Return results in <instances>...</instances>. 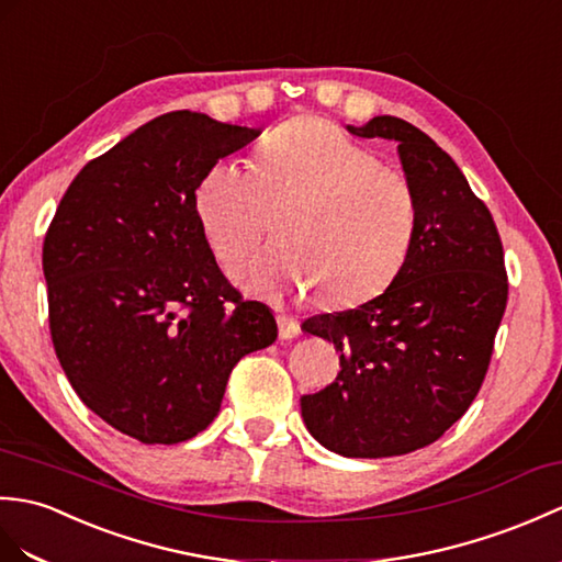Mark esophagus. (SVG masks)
I'll return each instance as SVG.
<instances>
[{
  "mask_svg": "<svg viewBox=\"0 0 562 562\" xmlns=\"http://www.w3.org/2000/svg\"><path fill=\"white\" fill-rule=\"evenodd\" d=\"M278 325H280V340H294V337L302 333L299 323L290 316H278Z\"/></svg>",
  "mask_w": 562,
  "mask_h": 562,
  "instance_id": "obj_1",
  "label": "esophagus"
}]
</instances>
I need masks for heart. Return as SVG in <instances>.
<instances>
[{
  "label": "heart",
  "mask_w": 562,
  "mask_h": 562,
  "mask_svg": "<svg viewBox=\"0 0 562 562\" xmlns=\"http://www.w3.org/2000/svg\"><path fill=\"white\" fill-rule=\"evenodd\" d=\"M193 211L225 270L256 251L278 215L280 246L258 256L241 284L270 296L316 292L323 306H355L387 290L419 222L412 181L321 116L270 132L254 172L213 165L195 187Z\"/></svg>",
  "instance_id": "1"
}]
</instances>
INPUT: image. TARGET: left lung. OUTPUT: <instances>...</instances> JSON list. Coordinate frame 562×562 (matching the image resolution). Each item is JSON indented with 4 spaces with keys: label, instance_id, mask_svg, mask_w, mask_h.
Listing matches in <instances>:
<instances>
[{
    "label": "left lung",
    "instance_id": "left-lung-1",
    "mask_svg": "<svg viewBox=\"0 0 562 562\" xmlns=\"http://www.w3.org/2000/svg\"><path fill=\"white\" fill-rule=\"evenodd\" d=\"M347 132L397 143L419 222L381 296L304 321L340 351V373L302 397V416L342 458H395L438 440L484 383L507 304L503 244L486 203L422 128L383 114Z\"/></svg>",
    "mask_w": 562,
    "mask_h": 562
}]
</instances>
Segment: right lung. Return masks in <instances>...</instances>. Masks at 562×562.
<instances>
[{"instance_id":"obj_1","label":"right lung","mask_w":562,"mask_h":562,"mask_svg":"<svg viewBox=\"0 0 562 562\" xmlns=\"http://www.w3.org/2000/svg\"><path fill=\"white\" fill-rule=\"evenodd\" d=\"M258 134L155 116L76 175L45 234L61 369L90 412L148 446L211 426L237 361L278 337L270 308L222 276L193 211L201 177Z\"/></svg>"}]
</instances>
